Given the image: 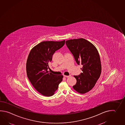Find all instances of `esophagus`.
Here are the masks:
<instances>
[{"label":"esophagus","instance_id":"esophagus-1","mask_svg":"<svg viewBox=\"0 0 125 125\" xmlns=\"http://www.w3.org/2000/svg\"><path fill=\"white\" fill-rule=\"evenodd\" d=\"M64 77H69V76H66V75H64Z\"/></svg>","mask_w":125,"mask_h":125}]
</instances>
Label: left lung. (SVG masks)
<instances>
[{"mask_svg": "<svg viewBox=\"0 0 125 125\" xmlns=\"http://www.w3.org/2000/svg\"><path fill=\"white\" fill-rule=\"evenodd\" d=\"M65 43L76 63L82 65L81 69L83 73L74 76L76 83L73 87L81 94L89 92L94 87L102 71L98 51L93 44L84 39H71L66 41Z\"/></svg>", "mask_w": 125, "mask_h": 125, "instance_id": "1", "label": "left lung"}]
</instances>
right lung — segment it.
<instances>
[{
  "mask_svg": "<svg viewBox=\"0 0 125 125\" xmlns=\"http://www.w3.org/2000/svg\"><path fill=\"white\" fill-rule=\"evenodd\" d=\"M61 41L41 42L31 49L26 63L27 76L34 88L44 96L53 95L62 82L63 76L49 72V64L54 52L64 46Z\"/></svg>",
  "mask_w": 125,
  "mask_h": 125,
  "instance_id": "right-lung-1",
  "label": "right lung"
}]
</instances>
